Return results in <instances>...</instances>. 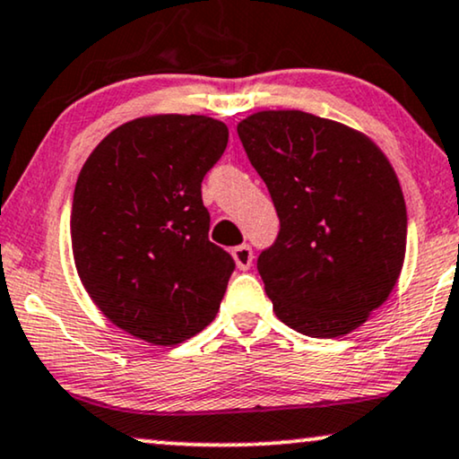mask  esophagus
Returning <instances> with one entry per match:
<instances>
[{"instance_id": "34e87169", "label": "esophagus", "mask_w": 459, "mask_h": 459, "mask_svg": "<svg viewBox=\"0 0 459 459\" xmlns=\"http://www.w3.org/2000/svg\"><path fill=\"white\" fill-rule=\"evenodd\" d=\"M232 260H235L238 270H249L251 262H254V251H251L249 245H238V247L232 249Z\"/></svg>"}]
</instances>
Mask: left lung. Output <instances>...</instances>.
<instances>
[{
    "mask_svg": "<svg viewBox=\"0 0 459 459\" xmlns=\"http://www.w3.org/2000/svg\"><path fill=\"white\" fill-rule=\"evenodd\" d=\"M237 133L281 221L257 257L274 314L316 339L356 331L403 268L408 214L391 162L364 133L301 109H262Z\"/></svg>",
    "mask_w": 459,
    "mask_h": 459,
    "instance_id": "obj_1",
    "label": "left lung"
}]
</instances>
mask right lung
I'll list each match as a JSON object with an SVG mask.
<instances>
[{
	"mask_svg": "<svg viewBox=\"0 0 459 459\" xmlns=\"http://www.w3.org/2000/svg\"><path fill=\"white\" fill-rule=\"evenodd\" d=\"M227 143V125L210 116H141L81 168L70 216L76 273L133 337L178 345L221 309L235 262L208 238L202 180Z\"/></svg>",
	"mask_w": 459,
	"mask_h": 459,
	"instance_id": "1",
	"label": "right lung"
}]
</instances>
